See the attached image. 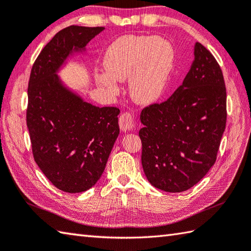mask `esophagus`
Masks as SVG:
<instances>
[{"label": "esophagus", "instance_id": "34e87169", "mask_svg": "<svg viewBox=\"0 0 251 251\" xmlns=\"http://www.w3.org/2000/svg\"><path fill=\"white\" fill-rule=\"evenodd\" d=\"M119 124H120L121 130L124 132L132 130L136 127V122L134 120V116H132L128 112H124L121 115Z\"/></svg>", "mask_w": 251, "mask_h": 251}]
</instances>
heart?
Returning a JSON list of instances; mask_svg holds the SVG:
<instances>
[{"instance_id": "heart-1", "label": "heart", "mask_w": 251, "mask_h": 251, "mask_svg": "<svg viewBox=\"0 0 251 251\" xmlns=\"http://www.w3.org/2000/svg\"><path fill=\"white\" fill-rule=\"evenodd\" d=\"M175 53L165 39L147 36H124L113 42L103 58L106 74L97 80L115 95L119 92L116 80H129L130 96L144 105L158 101L165 91Z\"/></svg>"}]
</instances>
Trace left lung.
Returning a JSON list of instances; mask_svg holds the SVG:
<instances>
[{
    "label": "left lung",
    "mask_w": 251,
    "mask_h": 251,
    "mask_svg": "<svg viewBox=\"0 0 251 251\" xmlns=\"http://www.w3.org/2000/svg\"><path fill=\"white\" fill-rule=\"evenodd\" d=\"M226 115L222 70L197 42L183 85L166 101L141 111V164L150 184L180 193L204 177L217 160Z\"/></svg>",
    "instance_id": "obj_1"
}]
</instances>
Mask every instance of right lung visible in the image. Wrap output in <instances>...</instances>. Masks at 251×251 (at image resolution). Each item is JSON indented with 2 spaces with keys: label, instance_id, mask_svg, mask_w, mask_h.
<instances>
[{
  "label": "right lung",
  "instance_id": "add662e5",
  "mask_svg": "<svg viewBox=\"0 0 251 251\" xmlns=\"http://www.w3.org/2000/svg\"><path fill=\"white\" fill-rule=\"evenodd\" d=\"M103 29H62L42 49L29 78L26 120L33 159L65 193H82L99 180L120 134V109L85 102L56 75L73 52L83 50Z\"/></svg>",
  "mask_w": 251,
  "mask_h": 251
}]
</instances>
